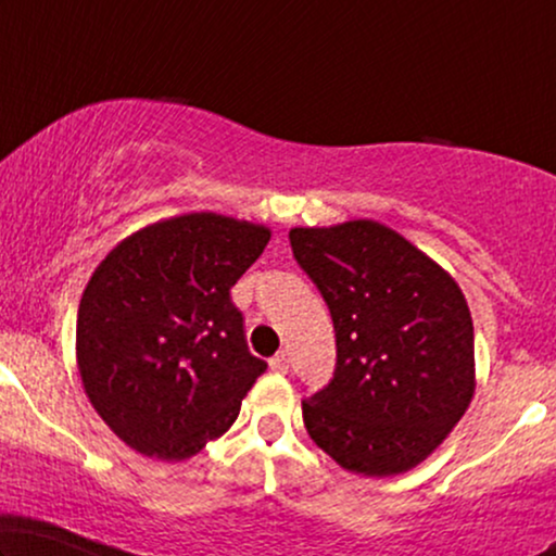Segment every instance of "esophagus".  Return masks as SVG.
<instances>
[{
	"mask_svg": "<svg viewBox=\"0 0 556 556\" xmlns=\"http://www.w3.org/2000/svg\"><path fill=\"white\" fill-rule=\"evenodd\" d=\"M270 369L278 371V375H286V371H288V354L286 352H278L276 356H273Z\"/></svg>",
	"mask_w": 556,
	"mask_h": 556,
	"instance_id": "1",
	"label": "esophagus"
}]
</instances>
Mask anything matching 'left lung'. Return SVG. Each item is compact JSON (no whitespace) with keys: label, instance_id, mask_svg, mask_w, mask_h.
I'll return each instance as SVG.
<instances>
[{"label":"left lung","instance_id":"1","mask_svg":"<svg viewBox=\"0 0 556 556\" xmlns=\"http://www.w3.org/2000/svg\"><path fill=\"white\" fill-rule=\"evenodd\" d=\"M288 240L337 331L331 382L303 400L311 440L352 473H405L443 443L473 397L466 295L375 219L293 227Z\"/></svg>","mask_w":556,"mask_h":556}]
</instances>
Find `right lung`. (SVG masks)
Instances as JSON below:
<instances>
[{
  "instance_id": "obj_1",
  "label": "right lung",
  "mask_w": 556,
  "mask_h": 556,
  "mask_svg": "<svg viewBox=\"0 0 556 556\" xmlns=\"http://www.w3.org/2000/svg\"><path fill=\"white\" fill-rule=\"evenodd\" d=\"M270 230L215 212L154 223L90 276L75 352L90 405L128 447L185 460L230 430L268 364L250 354L230 288Z\"/></svg>"
}]
</instances>
